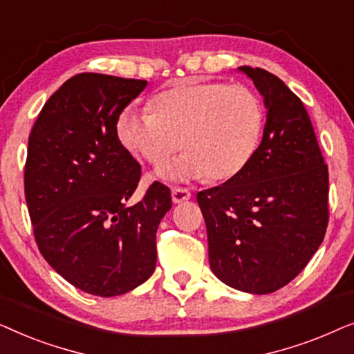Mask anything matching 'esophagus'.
<instances>
[{
  "instance_id": "esophagus-1",
  "label": "esophagus",
  "mask_w": 354,
  "mask_h": 354,
  "mask_svg": "<svg viewBox=\"0 0 354 354\" xmlns=\"http://www.w3.org/2000/svg\"><path fill=\"white\" fill-rule=\"evenodd\" d=\"M192 193L190 190H187V188H174L172 190V201L176 203V205H180V203L190 200Z\"/></svg>"
}]
</instances>
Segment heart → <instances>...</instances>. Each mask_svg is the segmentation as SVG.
<instances>
[{
    "mask_svg": "<svg viewBox=\"0 0 354 354\" xmlns=\"http://www.w3.org/2000/svg\"><path fill=\"white\" fill-rule=\"evenodd\" d=\"M149 109L125 108L115 133L127 151L153 166L166 162L182 145L187 151L156 172L164 182L239 176L263 135V104L243 85L185 80L154 96Z\"/></svg>",
    "mask_w": 354,
    "mask_h": 354,
    "instance_id": "1",
    "label": "heart"
}]
</instances>
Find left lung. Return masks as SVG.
<instances>
[{
    "mask_svg": "<svg viewBox=\"0 0 354 354\" xmlns=\"http://www.w3.org/2000/svg\"><path fill=\"white\" fill-rule=\"evenodd\" d=\"M263 96L261 145L239 176L196 195L211 270L245 293L282 288L306 268L328 221V172L301 100L264 69H236Z\"/></svg>",
    "mask_w": 354,
    "mask_h": 354,
    "instance_id": "1",
    "label": "left lung"
}]
</instances>
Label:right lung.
Instances as JSON below:
<instances>
[{"instance_id":"add662e5","label":"right lung","mask_w":354,"mask_h":354,"mask_svg":"<svg viewBox=\"0 0 354 354\" xmlns=\"http://www.w3.org/2000/svg\"><path fill=\"white\" fill-rule=\"evenodd\" d=\"M147 80L79 74L50 96L28 137L26 201L38 248L67 282L96 297L137 288L156 268V230L171 190L154 182L137 205L140 164L115 122Z\"/></svg>"}]
</instances>
